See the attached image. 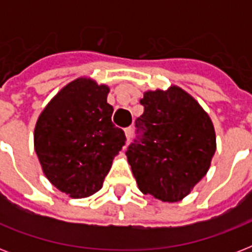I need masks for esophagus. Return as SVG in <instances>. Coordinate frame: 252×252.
Instances as JSON below:
<instances>
[{"mask_svg": "<svg viewBox=\"0 0 252 252\" xmlns=\"http://www.w3.org/2000/svg\"><path fill=\"white\" fill-rule=\"evenodd\" d=\"M124 133H126V141H129L130 137H132V134H133V128H132V126H128V128L124 129Z\"/></svg>", "mask_w": 252, "mask_h": 252, "instance_id": "obj_1", "label": "esophagus"}]
</instances>
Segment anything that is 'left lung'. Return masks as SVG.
Wrapping results in <instances>:
<instances>
[{
  "mask_svg": "<svg viewBox=\"0 0 252 252\" xmlns=\"http://www.w3.org/2000/svg\"><path fill=\"white\" fill-rule=\"evenodd\" d=\"M136 120L140 140L126 150L133 176L144 195L180 201L207 175L216 153V132L209 115L192 95L171 85L148 90Z\"/></svg>",
  "mask_w": 252,
  "mask_h": 252,
  "instance_id": "1",
  "label": "left lung"
}]
</instances>
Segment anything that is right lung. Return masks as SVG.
I'll use <instances>...</instances> for the list:
<instances>
[{
  "label": "right lung",
  "mask_w": 252,
  "mask_h": 252,
  "mask_svg": "<svg viewBox=\"0 0 252 252\" xmlns=\"http://www.w3.org/2000/svg\"><path fill=\"white\" fill-rule=\"evenodd\" d=\"M110 87L90 77L65 85L37 118L33 148L51 183L72 199L94 195L126 144L112 124Z\"/></svg>",
  "instance_id": "obj_1"
}]
</instances>
